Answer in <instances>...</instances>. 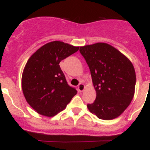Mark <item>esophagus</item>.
Listing matches in <instances>:
<instances>
[{"label":"esophagus","mask_w":150,"mask_h":150,"mask_svg":"<svg viewBox=\"0 0 150 150\" xmlns=\"http://www.w3.org/2000/svg\"><path fill=\"white\" fill-rule=\"evenodd\" d=\"M77 89H78L79 92H83L84 89H85V85H84V84L80 83V85L77 86Z\"/></svg>","instance_id":"34e87169"}]
</instances>
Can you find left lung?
Listing matches in <instances>:
<instances>
[{"label":"left lung","instance_id":"left-lung-1","mask_svg":"<svg viewBox=\"0 0 150 150\" xmlns=\"http://www.w3.org/2000/svg\"><path fill=\"white\" fill-rule=\"evenodd\" d=\"M97 92L94 103L87 104L91 113L102 120H112L128 108L135 94L136 75L125 55L106 43L81 46Z\"/></svg>","mask_w":150,"mask_h":150}]
</instances>
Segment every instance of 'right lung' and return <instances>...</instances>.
Returning <instances> with one entry per match:
<instances>
[{"label": "right lung", "mask_w": 150, "mask_h": 150, "mask_svg": "<svg viewBox=\"0 0 150 150\" xmlns=\"http://www.w3.org/2000/svg\"><path fill=\"white\" fill-rule=\"evenodd\" d=\"M79 48L54 41L39 48L28 59L22 73V89L26 101L38 113L54 116L77 94L67 83L59 63Z\"/></svg>", "instance_id": "right-lung-1"}]
</instances>
